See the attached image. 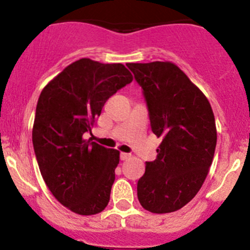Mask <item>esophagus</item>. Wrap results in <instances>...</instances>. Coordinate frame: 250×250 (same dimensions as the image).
I'll return each instance as SVG.
<instances>
[{
    "label": "esophagus",
    "instance_id": "esophagus-1",
    "mask_svg": "<svg viewBox=\"0 0 250 250\" xmlns=\"http://www.w3.org/2000/svg\"><path fill=\"white\" fill-rule=\"evenodd\" d=\"M131 158V155L130 154H126V152H121L120 154V159L121 160H127V159Z\"/></svg>",
    "mask_w": 250,
    "mask_h": 250
}]
</instances>
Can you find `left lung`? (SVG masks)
I'll list each match as a JSON object with an SVG mask.
<instances>
[{
	"label": "left lung",
	"mask_w": 250,
	"mask_h": 250,
	"mask_svg": "<svg viewBox=\"0 0 250 250\" xmlns=\"http://www.w3.org/2000/svg\"><path fill=\"white\" fill-rule=\"evenodd\" d=\"M141 86L152 132L163 138L154 161L138 182L141 207L176 211L193 199L208 175L216 146L211 106L173 62L127 63Z\"/></svg>",
	"instance_id": "8db88e82"
}]
</instances>
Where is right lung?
<instances>
[{
  "instance_id": "right-lung-1",
  "label": "right lung",
  "mask_w": 250,
  "mask_h": 250,
  "mask_svg": "<svg viewBox=\"0 0 250 250\" xmlns=\"http://www.w3.org/2000/svg\"><path fill=\"white\" fill-rule=\"evenodd\" d=\"M132 81L123 63L80 59L43 87L32 144L52 195L80 215L103 211L110 200L120 152L85 140L106 100Z\"/></svg>"
}]
</instances>
